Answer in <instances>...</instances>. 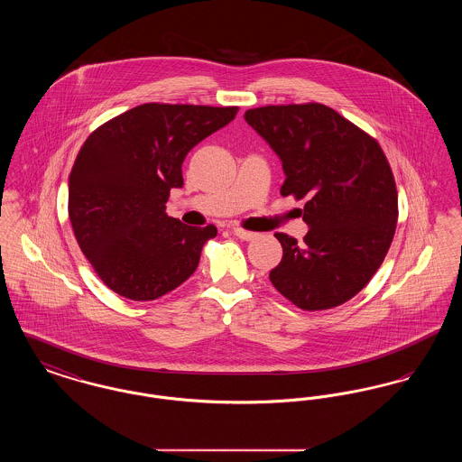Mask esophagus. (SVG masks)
<instances>
[{
    "label": "esophagus",
    "instance_id": "esophagus-1",
    "mask_svg": "<svg viewBox=\"0 0 462 462\" xmlns=\"http://www.w3.org/2000/svg\"><path fill=\"white\" fill-rule=\"evenodd\" d=\"M232 232H234V236H237V237L242 239V241H251V239H254V237H256V234H254V232L245 230V228H242V226H234V228H232Z\"/></svg>",
    "mask_w": 462,
    "mask_h": 462
}]
</instances>
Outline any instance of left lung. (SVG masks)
<instances>
[{
	"mask_svg": "<svg viewBox=\"0 0 462 462\" xmlns=\"http://www.w3.org/2000/svg\"><path fill=\"white\" fill-rule=\"evenodd\" d=\"M244 117L282 161L281 194L307 200L303 242L275 234L282 260L270 282L307 311L346 303L369 284L395 236L398 194L381 145L315 102L249 109Z\"/></svg>",
	"mask_w": 462,
	"mask_h": 462,
	"instance_id": "obj_1",
	"label": "left lung"
}]
</instances>
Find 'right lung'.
Instances as JSON below:
<instances>
[{
	"label": "right lung",
	"mask_w": 462,
	"mask_h": 462,
	"mask_svg": "<svg viewBox=\"0 0 462 462\" xmlns=\"http://www.w3.org/2000/svg\"><path fill=\"white\" fill-rule=\"evenodd\" d=\"M239 107L142 104L89 134L69 176V220L106 286L151 301L198 268L215 225L190 226L166 215L181 164L200 140L228 125Z\"/></svg>",
	"instance_id": "right-lung-1"
}]
</instances>
